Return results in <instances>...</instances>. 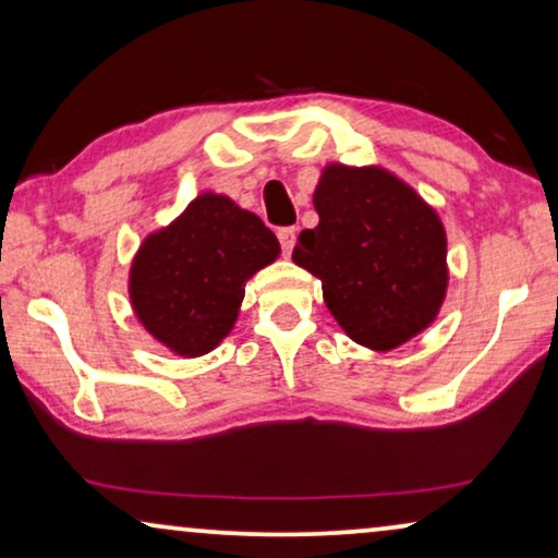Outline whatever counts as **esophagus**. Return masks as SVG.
Returning <instances> with one entry per match:
<instances>
[{"label": "esophagus", "instance_id": "obj_1", "mask_svg": "<svg viewBox=\"0 0 558 558\" xmlns=\"http://www.w3.org/2000/svg\"><path fill=\"white\" fill-rule=\"evenodd\" d=\"M279 243H281V251L289 256L294 248V239H296V228H279Z\"/></svg>", "mask_w": 558, "mask_h": 558}]
</instances>
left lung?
Returning a JSON list of instances; mask_svg holds the SVG:
<instances>
[{"label": "left lung", "mask_w": 558, "mask_h": 558, "mask_svg": "<svg viewBox=\"0 0 558 558\" xmlns=\"http://www.w3.org/2000/svg\"><path fill=\"white\" fill-rule=\"evenodd\" d=\"M312 203L319 223L300 233L292 262L323 281L348 338L386 353L424 332L449 284L439 213L378 165H325Z\"/></svg>", "instance_id": "left-lung-1"}]
</instances>
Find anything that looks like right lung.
Segmentation results:
<instances>
[{
	"label": "right lung",
	"mask_w": 558,
	"mask_h": 558,
	"mask_svg": "<svg viewBox=\"0 0 558 558\" xmlns=\"http://www.w3.org/2000/svg\"><path fill=\"white\" fill-rule=\"evenodd\" d=\"M279 254L277 235L256 213L208 190L136 248L129 302L167 350L201 357L231 335L246 281Z\"/></svg>",
	"instance_id": "obj_1"
}]
</instances>
